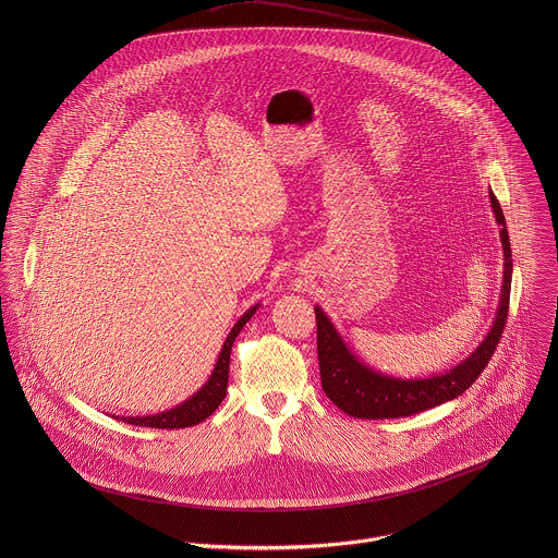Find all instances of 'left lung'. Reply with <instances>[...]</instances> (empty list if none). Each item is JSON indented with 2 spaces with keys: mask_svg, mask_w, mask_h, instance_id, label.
I'll return each mask as SVG.
<instances>
[{
  "mask_svg": "<svg viewBox=\"0 0 558 558\" xmlns=\"http://www.w3.org/2000/svg\"><path fill=\"white\" fill-rule=\"evenodd\" d=\"M489 204L500 230L502 244V288L494 322L477 348L447 372L427 378H398L383 374L361 361L343 341L335 324L322 307H314L318 322V361L322 389L339 410L356 418H399L408 414L436 408L445 401L462 396L489 363L509 312L511 292V244L507 234V221L496 195L489 189Z\"/></svg>",
  "mask_w": 558,
  "mask_h": 558,
  "instance_id": "left-lung-1",
  "label": "left lung"
}]
</instances>
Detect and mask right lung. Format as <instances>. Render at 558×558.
Instances as JSON below:
<instances>
[{"instance_id": "right-lung-1", "label": "right lung", "mask_w": 558, "mask_h": 558, "mask_svg": "<svg viewBox=\"0 0 558 558\" xmlns=\"http://www.w3.org/2000/svg\"><path fill=\"white\" fill-rule=\"evenodd\" d=\"M259 310V303L248 307L239 322L232 326V330L228 332L223 348L217 356V363L208 376V380L184 401H180L178 405L162 410L159 414H144V416H116L129 425H140V427H157V429H178V427H191L202 423L204 418H208L219 403L226 399L228 393V380H230V354H232V345L239 337L242 326L253 318V314Z\"/></svg>"}]
</instances>
